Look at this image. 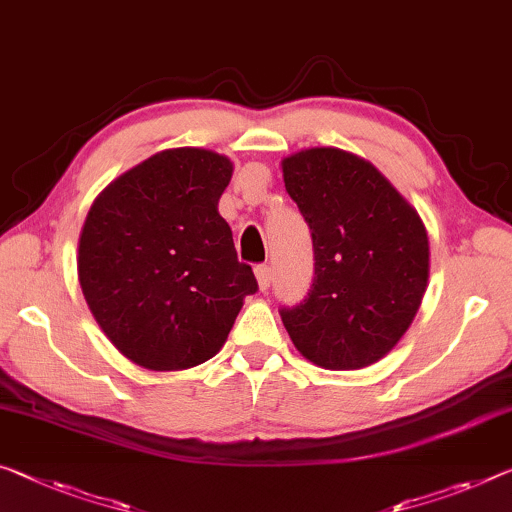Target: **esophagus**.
Returning <instances> with one entry per match:
<instances>
[{
  "label": "esophagus",
  "instance_id": "obj_1",
  "mask_svg": "<svg viewBox=\"0 0 512 512\" xmlns=\"http://www.w3.org/2000/svg\"><path fill=\"white\" fill-rule=\"evenodd\" d=\"M254 272H256V279H258V286H261V290L270 288V283H272V267L261 263V265L254 267Z\"/></svg>",
  "mask_w": 512,
  "mask_h": 512
}]
</instances>
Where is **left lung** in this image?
<instances>
[{"mask_svg": "<svg viewBox=\"0 0 512 512\" xmlns=\"http://www.w3.org/2000/svg\"><path fill=\"white\" fill-rule=\"evenodd\" d=\"M283 183L313 240L304 300L281 306L295 348L329 371L382 359L414 320L428 286L421 217L371 162L341 148L283 160Z\"/></svg>", "mask_w": 512, "mask_h": 512, "instance_id": "8db88e82", "label": "left lung"}]
</instances>
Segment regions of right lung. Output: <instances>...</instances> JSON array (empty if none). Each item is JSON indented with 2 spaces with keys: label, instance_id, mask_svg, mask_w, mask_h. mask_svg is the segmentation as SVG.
Returning a JSON list of instances; mask_svg holds the SVG:
<instances>
[{
  "label": "right lung",
  "instance_id": "add662e5",
  "mask_svg": "<svg viewBox=\"0 0 512 512\" xmlns=\"http://www.w3.org/2000/svg\"><path fill=\"white\" fill-rule=\"evenodd\" d=\"M231 160L174 148L137 164L102 192L80 235V286L121 355L180 371L217 355L258 283L238 261L217 201Z\"/></svg>",
  "mask_w": 512,
  "mask_h": 512
}]
</instances>
